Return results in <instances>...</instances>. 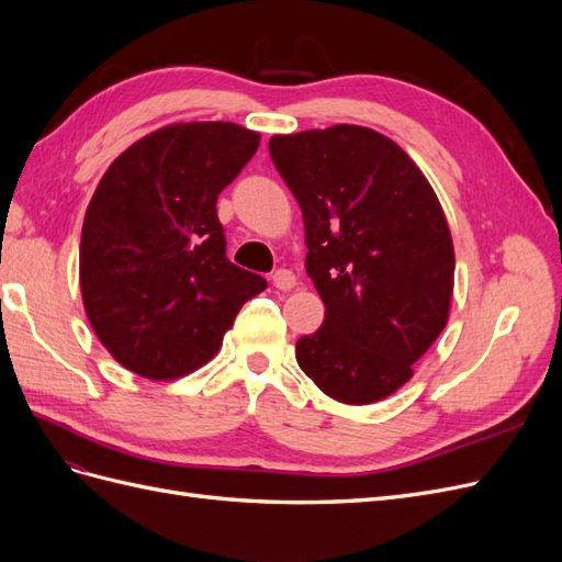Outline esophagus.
Listing matches in <instances>:
<instances>
[{"instance_id":"34e87169","label":"esophagus","mask_w":562,"mask_h":562,"mask_svg":"<svg viewBox=\"0 0 562 562\" xmlns=\"http://www.w3.org/2000/svg\"><path fill=\"white\" fill-rule=\"evenodd\" d=\"M271 283H274L279 291H291V288H295L297 279L291 269H277L274 277H271Z\"/></svg>"}]
</instances>
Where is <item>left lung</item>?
Returning a JSON list of instances; mask_svg holds the SVG:
<instances>
[{"mask_svg": "<svg viewBox=\"0 0 562 562\" xmlns=\"http://www.w3.org/2000/svg\"><path fill=\"white\" fill-rule=\"evenodd\" d=\"M269 155L304 220V267L326 304L297 339L304 375L330 398L394 394L443 333L454 248L429 180L386 135L353 124L274 135Z\"/></svg>", "mask_w": 562, "mask_h": 562, "instance_id": "left-lung-1", "label": "left lung"}]
</instances>
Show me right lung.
Wrapping results in <instances>:
<instances>
[{"label": "right lung", "mask_w": 562, "mask_h": 562, "mask_svg": "<svg viewBox=\"0 0 562 562\" xmlns=\"http://www.w3.org/2000/svg\"><path fill=\"white\" fill-rule=\"evenodd\" d=\"M229 122L171 124L119 155L98 182L79 246L91 328L126 370L176 380L209 363L267 281L227 260L217 194L258 151Z\"/></svg>", "instance_id": "add662e5"}]
</instances>
